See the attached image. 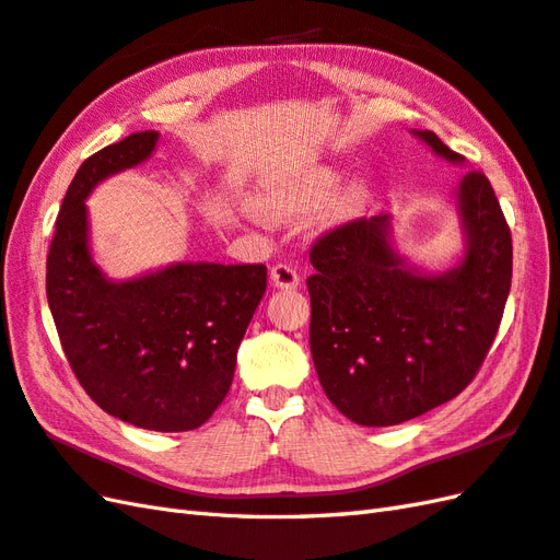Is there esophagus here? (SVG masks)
<instances>
[{"label": "esophagus", "instance_id": "esophagus-1", "mask_svg": "<svg viewBox=\"0 0 560 560\" xmlns=\"http://www.w3.org/2000/svg\"><path fill=\"white\" fill-rule=\"evenodd\" d=\"M269 277H271V283L283 291H293L301 285V275H298L295 267H291V265H275L271 267Z\"/></svg>", "mask_w": 560, "mask_h": 560}]
</instances>
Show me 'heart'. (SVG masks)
Instances as JSON below:
<instances>
[{"instance_id": "heart-1", "label": "heart", "mask_w": 560, "mask_h": 560, "mask_svg": "<svg viewBox=\"0 0 560 560\" xmlns=\"http://www.w3.org/2000/svg\"><path fill=\"white\" fill-rule=\"evenodd\" d=\"M339 188V172L331 166H317L310 172L283 178L279 184L267 188L257 200V212L269 221H293L317 212L319 207L331 200ZM372 180L355 178L336 195L327 210V221H346L362 210L370 200Z\"/></svg>"}]
</instances>
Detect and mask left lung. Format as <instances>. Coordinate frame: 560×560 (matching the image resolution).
<instances>
[{"label": "left lung", "instance_id": "obj_1", "mask_svg": "<svg viewBox=\"0 0 560 560\" xmlns=\"http://www.w3.org/2000/svg\"><path fill=\"white\" fill-rule=\"evenodd\" d=\"M412 133L446 162H465L436 133ZM453 198L465 255L441 275L396 253L388 214L353 219L312 245V360L324 394L355 424H400L456 398L497 339L511 229L485 174L467 172Z\"/></svg>", "mask_w": 560, "mask_h": 560}]
</instances>
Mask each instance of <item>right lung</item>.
Segmentation results:
<instances>
[{"label":"right lung","instance_id":"add662e5","mask_svg":"<svg viewBox=\"0 0 560 560\" xmlns=\"http://www.w3.org/2000/svg\"><path fill=\"white\" fill-rule=\"evenodd\" d=\"M158 140V131L131 133L78 168L49 245L47 303L75 380L104 412L152 432H188L229 394L267 267L178 262L131 281L102 275L85 198L145 162Z\"/></svg>","mask_w":560,"mask_h":560}]
</instances>
